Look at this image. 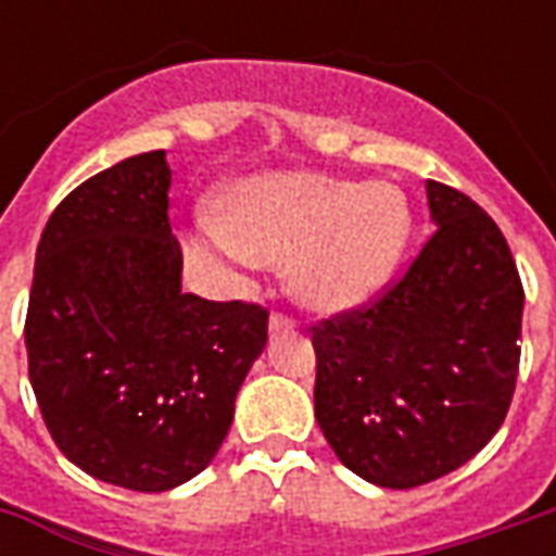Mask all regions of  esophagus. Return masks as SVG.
<instances>
[{
  "mask_svg": "<svg viewBox=\"0 0 556 556\" xmlns=\"http://www.w3.org/2000/svg\"><path fill=\"white\" fill-rule=\"evenodd\" d=\"M291 327H294V321L279 313L270 315V321H267V330H270V333H286V330H291Z\"/></svg>",
  "mask_w": 556,
  "mask_h": 556,
  "instance_id": "1",
  "label": "esophagus"
}]
</instances>
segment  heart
<instances>
[{
    "label": "heart",
    "mask_w": 556,
    "mask_h": 556,
    "mask_svg": "<svg viewBox=\"0 0 556 556\" xmlns=\"http://www.w3.org/2000/svg\"><path fill=\"white\" fill-rule=\"evenodd\" d=\"M414 229L408 195L390 181L270 172L235 184L187 250L195 265H286L289 291L309 309L345 313L396 274Z\"/></svg>",
    "instance_id": "1"
}]
</instances>
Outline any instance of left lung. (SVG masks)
Returning a JSON list of instances; mask_svg holds the SVG:
<instances>
[{
	"instance_id": "left-lung-1",
	"label": "left lung",
	"mask_w": 556,
	"mask_h": 556,
	"mask_svg": "<svg viewBox=\"0 0 556 556\" xmlns=\"http://www.w3.org/2000/svg\"><path fill=\"white\" fill-rule=\"evenodd\" d=\"M438 231L357 313L313 327L315 419L342 465L381 489L453 473L494 438L521 357L525 289L482 207L426 181Z\"/></svg>"
}]
</instances>
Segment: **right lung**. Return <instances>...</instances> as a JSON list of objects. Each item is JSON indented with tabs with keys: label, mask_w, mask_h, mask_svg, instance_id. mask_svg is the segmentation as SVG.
I'll list each match as a JSON object with an SVG mask.
<instances>
[{
	"label": "right lung",
	"mask_w": 556,
	"mask_h": 556,
	"mask_svg": "<svg viewBox=\"0 0 556 556\" xmlns=\"http://www.w3.org/2000/svg\"><path fill=\"white\" fill-rule=\"evenodd\" d=\"M169 184L166 151L79 184L47 219L26 315L55 446L130 491H169L211 465L267 342L262 306L181 291Z\"/></svg>",
	"instance_id": "1"
}]
</instances>
